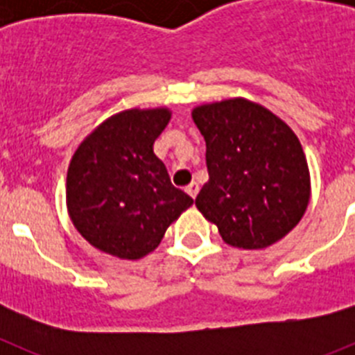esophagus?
<instances>
[{
    "label": "esophagus",
    "instance_id": "34e87169",
    "mask_svg": "<svg viewBox=\"0 0 355 355\" xmlns=\"http://www.w3.org/2000/svg\"><path fill=\"white\" fill-rule=\"evenodd\" d=\"M184 190H187V193L192 197V199H196L197 192H199V187H197V183H190L187 188H184Z\"/></svg>",
    "mask_w": 355,
    "mask_h": 355
}]
</instances>
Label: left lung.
Listing matches in <instances>:
<instances>
[{
  "label": "left lung",
  "instance_id": "obj_1",
  "mask_svg": "<svg viewBox=\"0 0 355 355\" xmlns=\"http://www.w3.org/2000/svg\"><path fill=\"white\" fill-rule=\"evenodd\" d=\"M192 119L206 140L209 180L196 206L233 247L266 249L306 213L311 175L283 119L245 97L202 103Z\"/></svg>",
  "mask_w": 355,
  "mask_h": 355
}]
</instances>
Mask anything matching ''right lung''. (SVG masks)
I'll list each match as a JSON object with an SVG mask.
<instances>
[{
    "mask_svg": "<svg viewBox=\"0 0 355 355\" xmlns=\"http://www.w3.org/2000/svg\"><path fill=\"white\" fill-rule=\"evenodd\" d=\"M171 117L167 106L122 110L74 150L65 183L69 218L101 252L130 261L146 258L193 205L153 150Z\"/></svg>",
    "mask_w": 355,
    "mask_h": 355,
    "instance_id": "1",
    "label": "right lung"
}]
</instances>
